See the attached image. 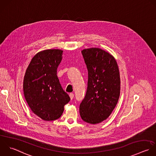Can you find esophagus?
<instances>
[{
  "instance_id": "1",
  "label": "esophagus",
  "mask_w": 156,
  "mask_h": 156,
  "mask_svg": "<svg viewBox=\"0 0 156 156\" xmlns=\"http://www.w3.org/2000/svg\"><path fill=\"white\" fill-rule=\"evenodd\" d=\"M69 97H70V99L72 100L73 98V97H74V94L73 93H70L69 94Z\"/></svg>"
}]
</instances>
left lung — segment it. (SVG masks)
<instances>
[{
    "label": "left lung",
    "mask_w": 156,
    "mask_h": 156,
    "mask_svg": "<svg viewBox=\"0 0 156 156\" xmlns=\"http://www.w3.org/2000/svg\"><path fill=\"white\" fill-rule=\"evenodd\" d=\"M88 70L87 89L80 106L84 122L97 124L106 120L115 108L120 94V77L114 57L99 48L81 51Z\"/></svg>",
    "instance_id": "left-lung-1"
}]
</instances>
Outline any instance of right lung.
<instances>
[{
    "mask_svg": "<svg viewBox=\"0 0 156 156\" xmlns=\"http://www.w3.org/2000/svg\"><path fill=\"white\" fill-rule=\"evenodd\" d=\"M63 51L48 49L36 53L25 73L23 83L25 100L32 112L45 121L59 119L70 101L57 76Z\"/></svg>",
    "mask_w": 156,
    "mask_h": 156,
    "instance_id": "1",
    "label": "right lung"
}]
</instances>
